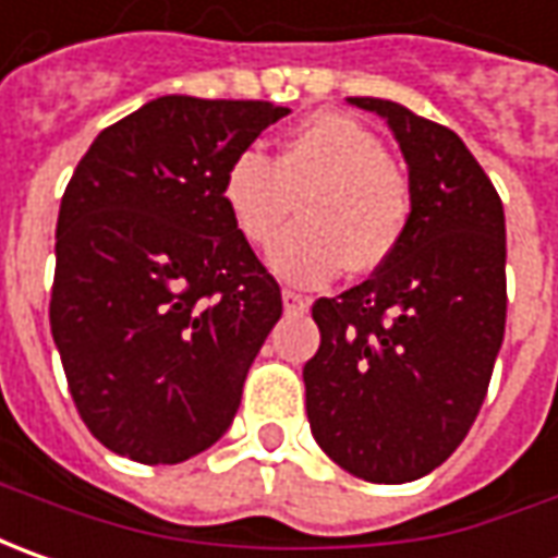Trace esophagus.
<instances>
[{"label": "esophagus", "instance_id": "esophagus-1", "mask_svg": "<svg viewBox=\"0 0 558 558\" xmlns=\"http://www.w3.org/2000/svg\"><path fill=\"white\" fill-rule=\"evenodd\" d=\"M308 305H312L308 296H302L296 290H283V308H287V315H305Z\"/></svg>", "mask_w": 558, "mask_h": 558}]
</instances>
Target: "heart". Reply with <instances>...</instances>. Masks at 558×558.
Segmentation results:
<instances>
[{
    "label": "heart",
    "instance_id": "obj_1",
    "mask_svg": "<svg viewBox=\"0 0 558 558\" xmlns=\"http://www.w3.org/2000/svg\"><path fill=\"white\" fill-rule=\"evenodd\" d=\"M221 206L250 246H268L290 221L299 225L268 253L287 283L317 287L349 265L371 275L392 259L413 216L408 175L386 157L371 125L320 110L293 125L268 160L259 150L234 154L221 172Z\"/></svg>",
    "mask_w": 558,
    "mask_h": 558
}]
</instances>
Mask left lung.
I'll return each mask as SVG.
<instances>
[{"instance_id":"1","label":"left lung","mask_w":558,"mask_h":558,"mask_svg":"<svg viewBox=\"0 0 558 558\" xmlns=\"http://www.w3.org/2000/svg\"><path fill=\"white\" fill-rule=\"evenodd\" d=\"M413 191L411 228L364 283L312 305V435L364 482H413L451 457L488 395L507 327V221L485 169L448 125L383 98Z\"/></svg>"}]
</instances>
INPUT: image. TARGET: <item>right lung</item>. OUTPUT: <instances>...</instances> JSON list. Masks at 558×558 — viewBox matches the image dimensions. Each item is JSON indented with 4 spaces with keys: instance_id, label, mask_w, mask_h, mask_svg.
Returning a JSON list of instances; mask_svg holds the SVG:
<instances>
[{
    "instance_id": "right-lung-1",
    "label": "right lung",
    "mask_w": 558,
    "mask_h": 558,
    "mask_svg": "<svg viewBox=\"0 0 558 558\" xmlns=\"http://www.w3.org/2000/svg\"><path fill=\"white\" fill-rule=\"evenodd\" d=\"M287 113L163 95L107 125L73 169L49 320L73 404L107 451L182 463L228 433L283 302L228 221L221 172Z\"/></svg>"
}]
</instances>
